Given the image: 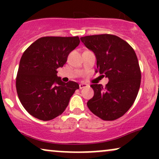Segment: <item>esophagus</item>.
Wrapping results in <instances>:
<instances>
[{"mask_svg":"<svg viewBox=\"0 0 159 159\" xmlns=\"http://www.w3.org/2000/svg\"><path fill=\"white\" fill-rule=\"evenodd\" d=\"M87 72H88L89 74H92L93 73V70H92V69H90V70H87Z\"/></svg>","mask_w":159,"mask_h":159,"instance_id":"obj_1","label":"esophagus"}]
</instances>
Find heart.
I'll return each mask as SVG.
<instances>
[{
    "label": "heart",
    "instance_id": "obj_1",
    "mask_svg": "<svg viewBox=\"0 0 159 159\" xmlns=\"http://www.w3.org/2000/svg\"><path fill=\"white\" fill-rule=\"evenodd\" d=\"M84 65H85V66H87V61L84 62Z\"/></svg>",
    "mask_w": 159,
    "mask_h": 159
}]
</instances>
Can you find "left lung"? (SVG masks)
Returning <instances> with one entry per match:
<instances>
[{"instance_id":"left-lung-1","label":"left lung","mask_w":159,"mask_h":159,"mask_svg":"<svg viewBox=\"0 0 159 159\" xmlns=\"http://www.w3.org/2000/svg\"><path fill=\"white\" fill-rule=\"evenodd\" d=\"M78 36L39 38L22 54L16 76V90L21 105L31 116L48 121L60 116L79 88L76 82L57 77V69L79 45Z\"/></svg>"}]
</instances>
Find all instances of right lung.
<instances>
[{"instance_id":"1","label":"right lung","mask_w":159,"mask_h":159,"mask_svg":"<svg viewBox=\"0 0 159 159\" xmlns=\"http://www.w3.org/2000/svg\"><path fill=\"white\" fill-rule=\"evenodd\" d=\"M82 43L95 53L97 69L105 84L90 85L94 96L87 105L91 112L106 121L121 117L132 107L141 80L138 57L129 43L111 34L81 37Z\"/></svg>"}]
</instances>
